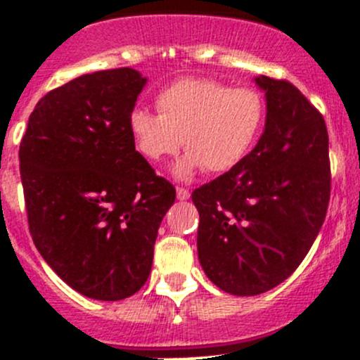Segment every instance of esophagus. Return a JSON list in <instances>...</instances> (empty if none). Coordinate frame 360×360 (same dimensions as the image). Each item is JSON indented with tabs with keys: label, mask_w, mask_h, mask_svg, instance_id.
<instances>
[{
	"label": "esophagus",
	"mask_w": 360,
	"mask_h": 360,
	"mask_svg": "<svg viewBox=\"0 0 360 360\" xmlns=\"http://www.w3.org/2000/svg\"><path fill=\"white\" fill-rule=\"evenodd\" d=\"M176 195L179 200H188V198H190V191H188L186 188H177Z\"/></svg>",
	"instance_id": "1"
}]
</instances>
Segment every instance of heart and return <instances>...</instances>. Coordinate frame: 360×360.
Segmentation results:
<instances>
[{
    "instance_id": "obj_1",
    "label": "heart",
    "mask_w": 360,
    "mask_h": 360,
    "mask_svg": "<svg viewBox=\"0 0 360 360\" xmlns=\"http://www.w3.org/2000/svg\"><path fill=\"white\" fill-rule=\"evenodd\" d=\"M157 108L158 115L144 108L132 110L129 130L137 151L153 163L176 155L183 143L188 153L174 169L179 179L202 167L210 174L237 167L252 150L266 118L257 90L231 89L207 78L170 83L158 92Z\"/></svg>"
}]
</instances>
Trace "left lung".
Returning <instances> with one entry per match:
<instances>
[{
  "label": "left lung",
  "mask_w": 360,
  "mask_h": 360,
  "mask_svg": "<svg viewBox=\"0 0 360 360\" xmlns=\"http://www.w3.org/2000/svg\"><path fill=\"white\" fill-rule=\"evenodd\" d=\"M264 132L231 170L197 188V248L224 292L256 296L300 266L321 231L331 195L324 116L285 79L257 76Z\"/></svg>",
  "instance_id": "left-lung-1"
}]
</instances>
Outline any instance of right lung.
Returning <instances> with one entry per match:
<instances>
[{
    "instance_id": "1",
    "label": "right lung",
    "mask_w": 360,
    "mask_h": 360,
    "mask_svg": "<svg viewBox=\"0 0 360 360\" xmlns=\"http://www.w3.org/2000/svg\"><path fill=\"white\" fill-rule=\"evenodd\" d=\"M144 85L132 68L71 79L39 99L20 143L32 242L69 288L92 300H125L143 288L176 200L129 130Z\"/></svg>"
}]
</instances>
